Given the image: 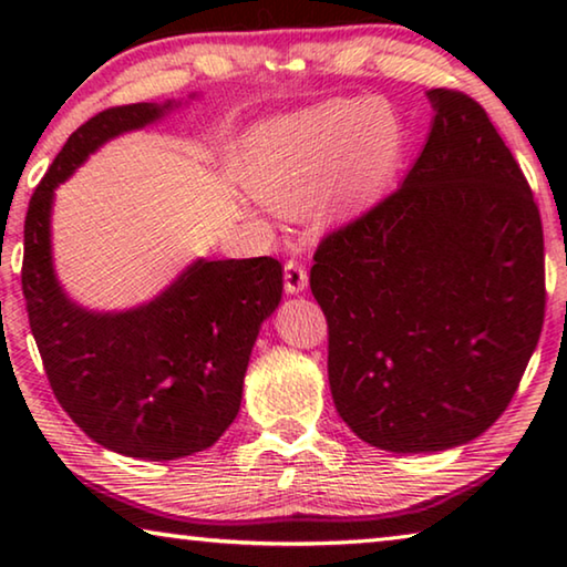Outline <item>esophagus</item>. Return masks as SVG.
Segmentation results:
<instances>
[{
	"mask_svg": "<svg viewBox=\"0 0 567 567\" xmlns=\"http://www.w3.org/2000/svg\"><path fill=\"white\" fill-rule=\"evenodd\" d=\"M307 282H310V277H307V270L300 262L290 260L285 265V292L287 295H302L307 290Z\"/></svg>",
	"mask_w": 567,
	"mask_h": 567,
	"instance_id": "1",
	"label": "esophagus"
}]
</instances>
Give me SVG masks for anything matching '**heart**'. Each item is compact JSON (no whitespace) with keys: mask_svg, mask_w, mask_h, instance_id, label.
<instances>
[{"mask_svg":"<svg viewBox=\"0 0 567 567\" xmlns=\"http://www.w3.org/2000/svg\"><path fill=\"white\" fill-rule=\"evenodd\" d=\"M405 132L380 100H330L260 124L245 142V179L275 213L322 225L370 207L395 177Z\"/></svg>","mask_w":567,"mask_h":567,"instance_id":"obj_1","label":"heart"}]
</instances>
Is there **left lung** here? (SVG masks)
I'll return each instance as SVG.
<instances>
[{"label":"left lung","instance_id":"obj_1","mask_svg":"<svg viewBox=\"0 0 567 567\" xmlns=\"http://www.w3.org/2000/svg\"><path fill=\"white\" fill-rule=\"evenodd\" d=\"M398 192L320 243L334 408L362 443L440 453L503 415L543 330L540 213L485 110L430 90Z\"/></svg>","mask_w":567,"mask_h":567}]
</instances>
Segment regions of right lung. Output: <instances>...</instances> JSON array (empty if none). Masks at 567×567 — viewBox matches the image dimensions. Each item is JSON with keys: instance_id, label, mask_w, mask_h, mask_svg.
I'll list each match as a JSON object with an SVG mask.
<instances>
[{"instance_id": "right-lung-1", "label": "right lung", "mask_w": 567, "mask_h": 567, "mask_svg": "<svg viewBox=\"0 0 567 567\" xmlns=\"http://www.w3.org/2000/svg\"><path fill=\"white\" fill-rule=\"evenodd\" d=\"M177 107L175 100L140 102L84 122L34 189L24 219L22 290L56 400L94 443L155 463L207 450L235 422L257 334L282 300V265L197 257L152 300L92 310L56 277L52 207L54 189L102 145Z\"/></svg>"}]
</instances>
